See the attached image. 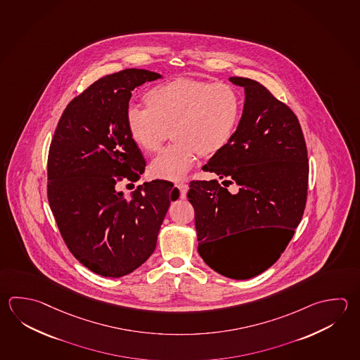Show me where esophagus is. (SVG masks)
I'll return each instance as SVG.
<instances>
[{
	"mask_svg": "<svg viewBox=\"0 0 360 360\" xmlns=\"http://www.w3.org/2000/svg\"><path fill=\"white\" fill-rule=\"evenodd\" d=\"M176 187L179 190V196H181V198H186L187 191H188V184L181 182V184H176Z\"/></svg>",
	"mask_w": 360,
	"mask_h": 360,
	"instance_id": "1",
	"label": "esophagus"
}]
</instances>
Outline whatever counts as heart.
<instances>
[{
  "mask_svg": "<svg viewBox=\"0 0 360 360\" xmlns=\"http://www.w3.org/2000/svg\"><path fill=\"white\" fill-rule=\"evenodd\" d=\"M148 107L131 103L126 126L132 141L154 153L169 135L174 143L162 150L150 170L159 178L178 181L187 176L197 155H214L228 146L242 117V99L228 84L176 79L145 94Z\"/></svg>",
  "mask_w": 360,
  "mask_h": 360,
  "instance_id": "heart-1",
  "label": "heart"
}]
</instances>
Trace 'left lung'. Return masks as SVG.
I'll use <instances>...</instances> for the list:
<instances>
[{
	"instance_id": "8db88e82",
	"label": "left lung",
	"mask_w": 360,
	"mask_h": 360,
	"mask_svg": "<svg viewBox=\"0 0 360 360\" xmlns=\"http://www.w3.org/2000/svg\"><path fill=\"white\" fill-rule=\"evenodd\" d=\"M229 80L245 88L242 118L229 145L202 169L228 178L224 182L239 190L231 193L217 179L192 181L187 197L195 209L198 253L206 265L226 278L245 280L271 267L289 245L304 212L309 164L292 109L259 82ZM248 227L278 234L245 262L231 239Z\"/></svg>"
}]
</instances>
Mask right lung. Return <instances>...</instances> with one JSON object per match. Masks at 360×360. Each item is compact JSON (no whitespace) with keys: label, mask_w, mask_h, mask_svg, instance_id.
<instances>
[{"label":"right lung","mask_w":360,"mask_h":360,"mask_svg":"<svg viewBox=\"0 0 360 360\" xmlns=\"http://www.w3.org/2000/svg\"><path fill=\"white\" fill-rule=\"evenodd\" d=\"M162 75L126 68L91 84L63 110L48 153V201L77 261L104 278H121L153 255L158 233L179 191L155 179L131 198L117 191L136 182L146 162L129 137L126 108L134 89Z\"/></svg>","instance_id":"1"}]
</instances>
